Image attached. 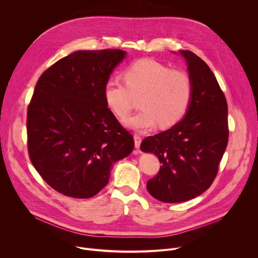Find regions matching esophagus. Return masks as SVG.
I'll list each match as a JSON object with an SVG mask.
<instances>
[{
	"instance_id": "34e87169",
	"label": "esophagus",
	"mask_w": 258,
	"mask_h": 258,
	"mask_svg": "<svg viewBox=\"0 0 258 258\" xmlns=\"http://www.w3.org/2000/svg\"><path fill=\"white\" fill-rule=\"evenodd\" d=\"M134 140H135V147L139 148L140 144H141V136H139L138 134L134 135Z\"/></svg>"
}]
</instances>
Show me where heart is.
<instances>
[{
    "label": "heart",
    "instance_id": "heart-1",
    "mask_svg": "<svg viewBox=\"0 0 258 258\" xmlns=\"http://www.w3.org/2000/svg\"><path fill=\"white\" fill-rule=\"evenodd\" d=\"M124 83L117 79L106 81L103 96L108 108L119 118L126 117L140 97L141 111L127 118V127L145 132L155 127H169L186 114L192 97V83L189 75L154 59H140L123 73Z\"/></svg>",
    "mask_w": 258,
    "mask_h": 258
}]
</instances>
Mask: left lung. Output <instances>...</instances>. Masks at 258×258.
Segmentation results:
<instances>
[{
  "instance_id": "obj_1",
  "label": "left lung",
  "mask_w": 258,
  "mask_h": 258,
  "mask_svg": "<svg viewBox=\"0 0 258 258\" xmlns=\"http://www.w3.org/2000/svg\"><path fill=\"white\" fill-rule=\"evenodd\" d=\"M192 97L180 122L155 136L146 137L144 153L155 154L161 163L146 184L148 192L164 203L191 200L210 187L219 170L229 137L228 105L208 64L191 51L182 50Z\"/></svg>"
}]
</instances>
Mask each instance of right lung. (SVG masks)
Instances as JSON below:
<instances>
[{
    "mask_svg": "<svg viewBox=\"0 0 258 258\" xmlns=\"http://www.w3.org/2000/svg\"><path fill=\"white\" fill-rule=\"evenodd\" d=\"M125 54L119 49L76 51L37 80L27 111L29 157L44 181L67 197L98 194L116 162L134 150L133 136L103 96Z\"/></svg>",
    "mask_w": 258,
    "mask_h": 258,
    "instance_id": "1",
    "label": "right lung"
}]
</instances>
